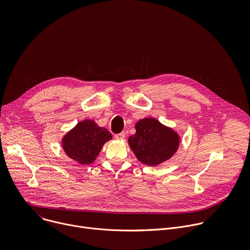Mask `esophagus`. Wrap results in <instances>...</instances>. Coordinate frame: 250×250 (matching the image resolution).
<instances>
[{
  "mask_svg": "<svg viewBox=\"0 0 250 250\" xmlns=\"http://www.w3.org/2000/svg\"><path fill=\"white\" fill-rule=\"evenodd\" d=\"M115 138L118 140H122L125 138V133L124 132H121V133H118V134H115Z\"/></svg>",
  "mask_w": 250,
  "mask_h": 250,
  "instance_id": "obj_1",
  "label": "esophagus"
}]
</instances>
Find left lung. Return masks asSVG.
Here are the masks:
<instances>
[{
	"label": "left lung",
	"mask_w": 250,
	"mask_h": 250,
	"mask_svg": "<svg viewBox=\"0 0 250 250\" xmlns=\"http://www.w3.org/2000/svg\"><path fill=\"white\" fill-rule=\"evenodd\" d=\"M135 128L136 133L128 139L129 146L137 159L145 165L156 166L169 160L179 147L178 134L156 119H142Z\"/></svg>",
	"instance_id": "1"
}]
</instances>
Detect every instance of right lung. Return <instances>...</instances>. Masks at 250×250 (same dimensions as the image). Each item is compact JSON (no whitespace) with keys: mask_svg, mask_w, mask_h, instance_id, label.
<instances>
[{"mask_svg":"<svg viewBox=\"0 0 250 250\" xmlns=\"http://www.w3.org/2000/svg\"><path fill=\"white\" fill-rule=\"evenodd\" d=\"M112 135L107 129L99 127L94 121L84 120L79 122L62 139V147L69 158L85 165L91 164L105 142Z\"/></svg>","mask_w":250,"mask_h":250,"instance_id":"obj_1","label":"right lung"}]
</instances>
